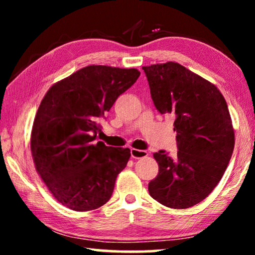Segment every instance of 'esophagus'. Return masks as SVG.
<instances>
[{
    "instance_id": "34e87169",
    "label": "esophagus",
    "mask_w": 255,
    "mask_h": 255,
    "mask_svg": "<svg viewBox=\"0 0 255 255\" xmlns=\"http://www.w3.org/2000/svg\"><path fill=\"white\" fill-rule=\"evenodd\" d=\"M130 154H131V157L138 159V158H143L146 157L148 155V153L146 152V150L143 149H136V148H131L130 150Z\"/></svg>"
}]
</instances>
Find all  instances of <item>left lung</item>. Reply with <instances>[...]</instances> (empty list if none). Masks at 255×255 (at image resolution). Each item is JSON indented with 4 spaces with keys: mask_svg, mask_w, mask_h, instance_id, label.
Segmentation results:
<instances>
[{
    "mask_svg": "<svg viewBox=\"0 0 255 255\" xmlns=\"http://www.w3.org/2000/svg\"><path fill=\"white\" fill-rule=\"evenodd\" d=\"M150 96L161 114L174 115L178 153H154L158 174L150 197L173 209L199 204L221 181L235 145L225 98L215 84L179 63L143 66Z\"/></svg>",
    "mask_w": 255,
    "mask_h": 255,
    "instance_id": "left-lung-1",
    "label": "left lung"
}]
</instances>
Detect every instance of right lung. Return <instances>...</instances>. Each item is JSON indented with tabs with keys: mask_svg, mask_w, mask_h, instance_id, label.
Masks as SVG:
<instances>
[{
	"mask_svg": "<svg viewBox=\"0 0 255 255\" xmlns=\"http://www.w3.org/2000/svg\"><path fill=\"white\" fill-rule=\"evenodd\" d=\"M139 75L136 68L90 65L45 94L33 120L30 148L38 174L59 204L90 211L110 199L130 149L96 143L101 131L98 122Z\"/></svg>",
	"mask_w": 255,
	"mask_h": 255,
	"instance_id": "add662e5",
	"label": "right lung"
}]
</instances>
